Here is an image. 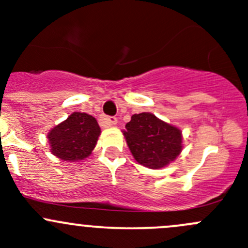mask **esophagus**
Segmentation results:
<instances>
[{
	"label": "esophagus",
	"instance_id": "34e87169",
	"mask_svg": "<svg viewBox=\"0 0 248 248\" xmlns=\"http://www.w3.org/2000/svg\"><path fill=\"white\" fill-rule=\"evenodd\" d=\"M103 120L106 121L107 124H109V126H112V124H117V117L115 116H104Z\"/></svg>",
	"mask_w": 248,
	"mask_h": 248
}]
</instances>
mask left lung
Segmentation results:
<instances>
[{
  "instance_id": "1",
  "label": "left lung",
  "mask_w": 248,
  "mask_h": 248,
  "mask_svg": "<svg viewBox=\"0 0 248 248\" xmlns=\"http://www.w3.org/2000/svg\"><path fill=\"white\" fill-rule=\"evenodd\" d=\"M137 162L151 169L163 168L181 152V132L154 114H134L124 131Z\"/></svg>"
}]
</instances>
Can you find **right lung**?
Masks as SVG:
<instances>
[{"instance_id":"obj_1","label":"right lung","mask_w":248,"mask_h":248,"mask_svg":"<svg viewBox=\"0 0 248 248\" xmlns=\"http://www.w3.org/2000/svg\"><path fill=\"white\" fill-rule=\"evenodd\" d=\"M101 134L97 120L86 112H73L47 134L51 152L63 161H80L89 156Z\"/></svg>"}]
</instances>
